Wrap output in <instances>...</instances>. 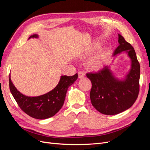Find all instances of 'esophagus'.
Masks as SVG:
<instances>
[{
	"mask_svg": "<svg viewBox=\"0 0 150 150\" xmlns=\"http://www.w3.org/2000/svg\"><path fill=\"white\" fill-rule=\"evenodd\" d=\"M84 72H83L82 71H79L78 72V77L79 79H83L84 77Z\"/></svg>",
	"mask_w": 150,
	"mask_h": 150,
	"instance_id": "34e87169",
	"label": "esophagus"
}]
</instances>
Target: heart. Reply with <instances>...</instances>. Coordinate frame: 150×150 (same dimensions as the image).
Here are the masks:
<instances>
[{
	"mask_svg": "<svg viewBox=\"0 0 150 150\" xmlns=\"http://www.w3.org/2000/svg\"><path fill=\"white\" fill-rule=\"evenodd\" d=\"M99 49L98 47H93L92 48H90L88 51L84 52L83 54V57H86L90 55H91L93 53H94L95 51H97ZM109 55H110V52L108 50L104 49L99 52L97 54L92 57L90 59L88 62V66L89 67L92 69L97 70L100 69L103 66V64L105 62L107 58L108 57Z\"/></svg>",
	"mask_w": 150,
	"mask_h": 150,
	"instance_id": "heart-1",
	"label": "heart"
}]
</instances>
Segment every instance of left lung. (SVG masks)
<instances>
[{
    "mask_svg": "<svg viewBox=\"0 0 150 150\" xmlns=\"http://www.w3.org/2000/svg\"><path fill=\"white\" fill-rule=\"evenodd\" d=\"M118 36L119 46L113 56L126 51L131 59V69L125 80L115 78L106 66L97 72L86 74L92 83L90 92L92 105L99 112L107 115L119 114L131 108L139 91L140 66L135 51L122 35Z\"/></svg>",
    "mask_w": 150,
    "mask_h": 150,
    "instance_id": "left-lung-1",
    "label": "left lung"
}]
</instances>
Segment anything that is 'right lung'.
Returning <instances> with one entry per match:
<instances>
[{"label":"right lung","instance_id":"right-lung-1","mask_svg":"<svg viewBox=\"0 0 150 150\" xmlns=\"http://www.w3.org/2000/svg\"><path fill=\"white\" fill-rule=\"evenodd\" d=\"M38 37V35L34 34L29 38ZM10 77V91L18 106L30 117L44 120L54 116L61 110L64 104L67 89L78 79V74L76 73L72 76H62L55 88L46 94L37 97L26 96L21 93L12 83Z\"/></svg>","mask_w":150,"mask_h":150}]
</instances>
